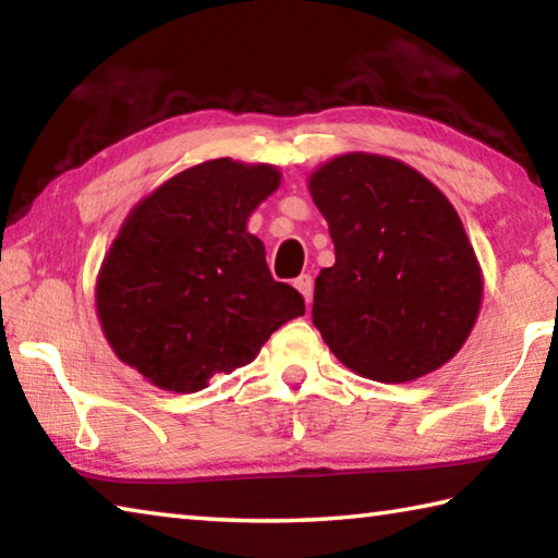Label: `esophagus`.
<instances>
[{"label": "esophagus", "instance_id": "1", "mask_svg": "<svg viewBox=\"0 0 558 558\" xmlns=\"http://www.w3.org/2000/svg\"><path fill=\"white\" fill-rule=\"evenodd\" d=\"M295 288L300 290V295L305 298V302L310 305V300H313V276H300L295 280Z\"/></svg>", "mask_w": 558, "mask_h": 558}]
</instances>
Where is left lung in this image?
Listing matches in <instances>:
<instances>
[{"mask_svg":"<svg viewBox=\"0 0 558 558\" xmlns=\"http://www.w3.org/2000/svg\"><path fill=\"white\" fill-rule=\"evenodd\" d=\"M335 243L313 323L339 362L403 384L440 369L483 305V270L448 196L393 157L347 153L310 174Z\"/></svg>","mask_w":558,"mask_h":558,"instance_id":"1","label":"left lung"}]
</instances>
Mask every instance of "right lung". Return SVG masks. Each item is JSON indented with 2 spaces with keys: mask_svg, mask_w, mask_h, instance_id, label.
<instances>
[{
  "mask_svg": "<svg viewBox=\"0 0 558 558\" xmlns=\"http://www.w3.org/2000/svg\"><path fill=\"white\" fill-rule=\"evenodd\" d=\"M278 186L272 165L219 157L167 179L128 214L96 282L102 335L122 364L157 389L194 393L305 315L245 229Z\"/></svg>",
  "mask_w": 558,
  "mask_h": 558,
  "instance_id": "add662e5",
  "label": "right lung"
}]
</instances>
